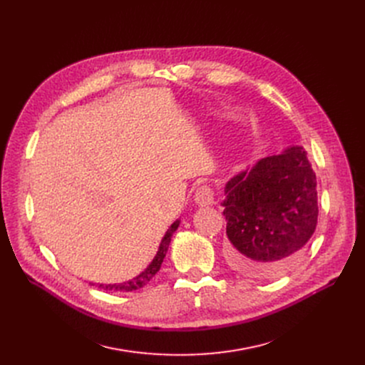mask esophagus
I'll return each instance as SVG.
<instances>
[{
	"instance_id": "1",
	"label": "esophagus",
	"mask_w": 365,
	"mask_h": 365,
	"mask_svg": "<svg viewBox=\"0 0 365 365\" xmlns=\"http://www.w3.org/2000/svg\"><path fill=\"white\" fill-rule=\"evenodd\" d=\"M214 190L210 185H202L196 189L195 192V202L200 207H208L214 204Z\"/></svg>"
}]
</instances>
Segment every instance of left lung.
Listing matches in <instances>:
<instances>
[{
  "label": "left lung",
  "mask_w": 365,
  "mask_h": 365,
  "mask_svg": "<svg viewBox=\"0 0 365 365\" xmlns=\"http://www.w3.org/2000/svg\"><path fill=\"white\" fill-rule=\"evenodd\" d=\"M316 183L303 147L262 158L252 170L231 179L221 202L231 267L257 279L291 269L317 225Z\"/></svg>",
  "instance_id": "8db88e82"
}]
</instances>
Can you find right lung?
Instances as JSON below:
<instances>
[{"instance_id":"right-lung-1","label":"right lung","mask_w":365,"mask_h":365,"mask_svg":"<svg viewBox=\"0 0 365 365\" xmlns=\"http://www.w3.org/2000/svg\"><path fill=\"white\" fill-rule=\"evenodd\" d=\"M179 227V220L175 221L170 228L168 230V233L164 235L161 243H160V247H158V252L155 255V257L153 259V262L148 264L147 269L144 272H141L138 277H135L134 279H130L128 282H122V284H113V285H105V284H101L98 285V288L102 289H106V291H135L138 288H143L144 285L148 284L150 279L154 278V275L160 271V267L163 263V259L165 256V253H168V249H169V245H170V240H172V236L175 231L178 230Z\"/></svg>"}]
</instances>
